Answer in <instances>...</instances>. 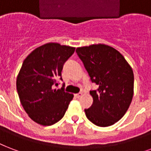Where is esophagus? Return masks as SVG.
Returning a JSON list of instances; mask_svg holds the SVG:
<instances>
[{"instance_id": "1", "label": "esophagus", "mask_w": 151, "mask_h": 151, "mask_svg": "<svg viewBox=\"0 0 151 151\" xmlns=\"http://www.w3.org/2000/svg\"><path fill=\"white\" fill-rule=\"evenodd\" d=\"M81 96H82V93H79L75 94V96L77 98H79V97H81Z\"/></svg>"}]
</instances>
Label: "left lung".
I'll list each match as a JSON object with an SVG mask.
<instances>
[{"mask_svg":"<svg viewBox=\"0 0 151 151\" xmlns=\"http://www.w3.org/2000/svg\"><path fill=\"white\" fill-rule=\"evenodd\" d=\"M78 57L90 77L98 85L91 90L93 102L85 109L86 117L99 127L111 126L119 121L132 103L134 93V73L124 57L115 48L105 44L78 47Z\"/></svg>","mask_w":151,"mask_h":151,"instance_id":"8db88e82","label":"left lung"}]
</instances>
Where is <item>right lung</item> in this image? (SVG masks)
Segmentation results:
<instances>
[{"label": "right lung", "instance_id": "right-lung-1", "mask_svg": "<svg viewBox=\"0 0 151 151\" xmlns=\"http://www.w3.org/2000/svg\"><path fill=\"white\" fill-rule=\"evenodd\" d=\"M75 47L48 42L27 55L17 76V89L22 106L29 117L42 126H50L65 115L73 97L60 89L63 65L73 55Z\"/></svg>", "mask_w": 151, "mask_h": 151}]
</instances>
